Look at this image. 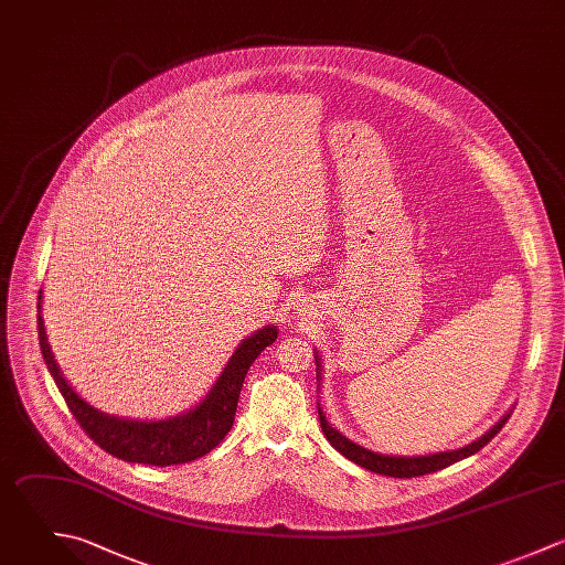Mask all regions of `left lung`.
<instances>
[{
  "instance_id": "1",
  "label": "left lung",
  "mask_w": 565,
  "mask_h": 565,
  "mask_svg": "<svg viewBox=\"0 0 565 565\" xmlns=\"http://www.w3.org/2000/svg\"><path fill=\"white\" fill-rule=\"evenodd\" d=\"M317 367H319V359L315 356ZM317 381H319V370H317ZM511 418V414H507L491 431H487L480 440L471 443L469 447H462L458 451H445V454H434V456H420V458H394V456H381L374 451H367L359 445H354L352 440H348L345 436H341L337 429L330 427V423L326 420V414L319 407V420H321V429L323 436L328 438V443L348 460H352L354 465L379 473V476H390V478H418V476H427V473H436L440 469H447L451 465H456L458 460H465L473 454H478L482 447H487L507 425V420Z\"/></svg>"
}]
</instances>
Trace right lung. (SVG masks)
Masks as SVG:
<instances>
[{
  "label": "right lung",
  "instance_id": "1",
  "mask_svg": "<svg viewBox=\"0 0 565 565\" xmlns=\"http://www.w3.org/2000/svg\"><path fill=\"white\" fill-rule=\"evenodd\" d=\"M36 330L43 361L81 429L109 456L125 462L151 467H173L193 462L213 451L224 440L235 420V409L246 372L250 370L253 361L277 339L275 326L262 328L235 350L222 376L195 409L169 420L142 423L100 414L81 396H76L54 363V356L45 341L41 317H36Z\"/></svg>",
  "mask_w": 565,
  "mask_h": 565
}]
</instances>
